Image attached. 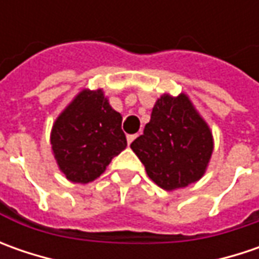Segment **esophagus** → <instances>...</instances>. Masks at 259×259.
<instances>
[{
    "instance_id": "esophagus-1",
    "label": "esophagus",
    "mask_w": 259,
    "mask_h": 259,
    "mask_svg": "<svg viewBox=\"0 0 259 259\" xmlns=\"http://www.w3.org/2000/svg\"><path fill=\"white\" fill-rule=\"evenodd\" d=\"M137 137H138V134H131V135H128V137H126V141H128V144H131V143L134 141V140H135V138H137Z\"/></svg>"
}]
</instances>
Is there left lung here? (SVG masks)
I'll list each match as a JSON object with an SVG mask.
<instances>
[{
  "instance_id": "left-lung-1",
  "label": "left lung",
  "mask_w": 259,
  "mask_h": 259,
  "mask_svg": "<svg viewBox=\"0 0 259 259\" xmlns=\"http://www.w3.org/2000/svg\"><path fill=\"white\" fill-rule=\"evenodd\" d=\"M131 148L157 186L176 190L202 179L212 157L213 137L187 95L164 94Z\"/></svg>"
}]
</instances>
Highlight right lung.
Returning a JSON list of instances; mask_svg holds the SVG:
<instances>
[{"label": "right lung", "mask_w": 259, "mask_h": 259, "mask_svg": "<svg viewBox=\"0 0 259 259\" xmlns=\"http://www.w3.org/2000/svg\"><path fill=\"white\" fill-rule=\"evenodd\" d=\"M122 116L112 109L102 89H83L57 116L50 144L57 165L73 183H89L106 170L126 147Z\"/></svg>", "instance_id": "add662e5"}]
</instances>
